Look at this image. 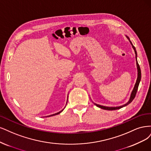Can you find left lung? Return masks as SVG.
Returning a JSON list of instances; mask_svg holds the SVG:
<instances>
[{
    "mask_svg": "<svg viewBox=\"0 0 151 151\" xmlns=\"http://www.w3.org/2000/svg\"><path fill=\"white\" fill-rule=\"evenodd\" d=\"M126 37H127L128 39V40L129 41V42H130L131 45H132V47L134 49V51H135V59H136V65H137V80H136V82L135 83V85L134 86L133 88V90L132 91V92H131L130 93V97H129V100L127 101V103H125V104L122 105H120V106H104V105H99V104H96L95 103H94V102L92 101V102L96 106H98V107L101 109H104V110H118V109H120L121 108H123L124 107V106L128 105L129 104H130L131 102H132V101L134 99L135 96V95H136V93H137V89H138V87H139V83H140V80H141V71H140V66L138 64V62H137V51H136L135 50V47L134 46V45H132V42L130 41V38L127 36H125Z\"/></svg>",
    "mask_w": 151,
    "mask_h": 151,
    "instance_id": "left-lung-1",
    "label": "left lung"
}]
</instances>
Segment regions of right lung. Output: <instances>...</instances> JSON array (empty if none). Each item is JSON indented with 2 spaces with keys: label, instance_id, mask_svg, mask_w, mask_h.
Masks as SVG:
<instances>
[{
  "label": "right lung",
  "instance_id": "obj_1",
  "mask_svg": "<svg viewBox=\"0 0 151 151\" xmlns=\"http://www.w3.org/2000/svg\"><path fill=\"white\" fill-rule=\"evenodd\" d=\"M68 96H67V101H66V104H67V102H68ZM65 107H66V106H65V108L63 109V110H61V111H60L59 112H57V113H56V114H52V115H48V116H54V115H58V114H60L61 112H62V111H63V110H64L65 109Z\"/></svg>",
  "mask_w": 151,
  "mask_h": 151
}]
</instances>
